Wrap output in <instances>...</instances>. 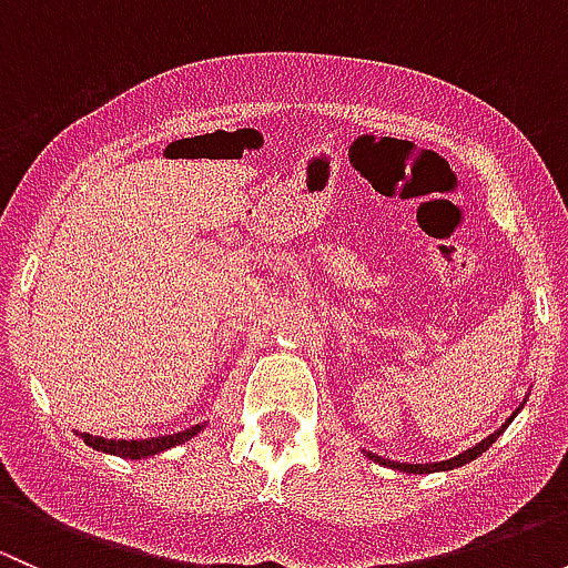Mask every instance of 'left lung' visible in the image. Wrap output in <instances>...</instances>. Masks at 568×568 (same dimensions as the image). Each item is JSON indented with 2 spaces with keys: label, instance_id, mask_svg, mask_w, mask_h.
<instances>
[{
  "label": "left lung",
  "instance_id": "1",
  "mask_svg": "<svg viewBox=\"0 0 568 568\" xmlns=\"http://www.w3.org/2000/svg\"><path fill=\"white\" fill-rule=\"evenodd\" d=\"M519 409H523V406H519ZM517 409V412H519ZM517 412H514L511 417H508L506 423H503L500 428H497L495 434H489V437L486 439H480L478 445H473V448H467V450H462L459 456H454V459H448V462H428V464H409V462H390V459H382L379 454H371V450H363L365 456H368L371 462H376V464H382V467H390V469H398V473H409V475H426V473H448V469H454V467H464V464H469L473 459H478L480 454H486V450L491 448V443H495L497 437H500L503 432H506L508 426H511V420L514 417H517Z\"/></svg>",
  "mask_w": 568,
  "mask_h": 568
}]
</instances>
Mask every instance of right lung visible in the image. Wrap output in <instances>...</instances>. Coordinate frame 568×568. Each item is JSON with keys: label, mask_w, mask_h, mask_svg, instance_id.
Returning a JSON list of instances; mask_svg holds the SVG:
<instances>
[{"label": "right lung", "mask_w": 568, "mask_h": 568, "mask_svg": "<svg viewBox=\"0 0 568 568\" xmlns=\"http://www.w3.org/2000/svg\"><path fill=\"white\" fill-rule=\"evenodd\" d=\"M203 423L197 426L186 428V432L178 434H164V437H151V439H104V437H93V434H79L84 439V445H90L93 450H101V454H112L120 456V459H151V456L164 454V450L175 448V445L189 443L194 434L203 432Z\"/></svg>", "instance_id": "add662e5"}]
</instances>
